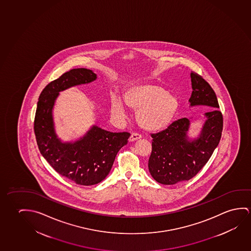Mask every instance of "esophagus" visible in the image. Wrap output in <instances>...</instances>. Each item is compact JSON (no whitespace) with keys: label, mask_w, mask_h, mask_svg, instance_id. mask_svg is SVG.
Masks as SVG:
<instances>
[{"label":"esophagus","mask_w":251,"mask_h":251,"mask_svg":"<svg viewBox=\"0 0 251 251\" xmlns=\"http://www.w3.org/2000/svg\"><path fill=\"white\" fill-rule=\"evenodd\" d=\"M141 138H142V135H140L138 133H132L130 137H129V141L130 142H134V141L141 139Z\"/></svg>","instance_id":"34e87169"}]
</instances>
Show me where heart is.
<instances>
[{
  "label": "heart",
  "mask_w": 251,
  "mask_h": 251,
  "mask_svg": "<svg viewBox=\"0 0 251 251\" xmlns=\"http://www.w3.org/2000/svg\"><path fill=\"white\" fill-rule=\"evenodd\" d=\"M124 99L128 108L136 111L135 118L138 125L148 131H156L168 127L179 108L177 97L154 83L129 86L124 92ZM111 112L120 118L125 116V107L118 98L112 100Z\"/></svg>",
  "instance_id": "obj_1"
}]
</instances>
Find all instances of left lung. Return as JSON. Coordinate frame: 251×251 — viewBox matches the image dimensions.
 Returning <instances> with one entry per match:
<instances>
[{
	"instance_id": "8db88e82",
	"label": "left lung",
	"mask_w": 251,
	"mask_h": 251,
	"mask_svg": "<svg viewBox=\"0 0 251 251\" xmlns=\"http://www.w3.org/2000/svg\"><path fill=\"white\" fill-rule=\"evenodd\" d=\"M192 94L190 106L204 105L213 108L205 113V121L197 138L189 140L190 122L181 118L170 124L165 130L151 134L152 151L149 159V170L155 181L172 185L194 177L208 162L220 142L224 127L223 115L216 93L200 75L191 72Z\"/></svg>"
}]
</instances>
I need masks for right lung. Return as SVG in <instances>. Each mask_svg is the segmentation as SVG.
Instances as JSON below:
<instances>
[{
	"label": "right lung",
	"instance_id": "1",
	"mask_svg": "<svg viewBox=\"0 0 251 251\" xmlns=\"http://www.w3.org/2000/svg\"><path fill=\"white\" fill-rule=\"evenodd\" d=\"M97 79L87 69H74L51 81L39 97L34 130L39 151L57 173L80 185L99 183L108 176L118 151L127 143V132L113 133L93 126L75 143H62L55 134L53 108L59 92Z\"/></svg>",
	"mask_w": 251,
	"mask_h": 251
}]
</instances>
